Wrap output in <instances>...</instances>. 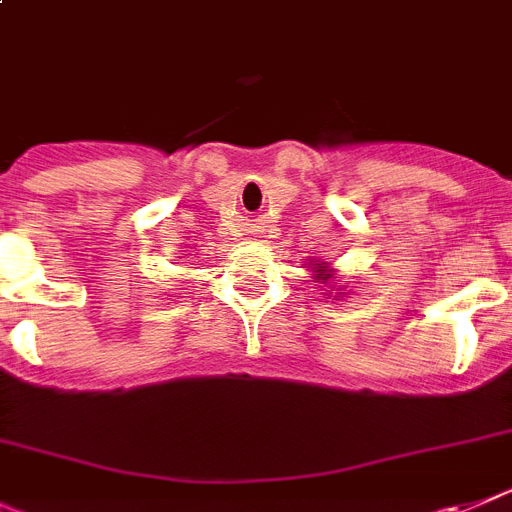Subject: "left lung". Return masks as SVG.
<instances>
[{
    "label": "left lung",
    "mask_w": 512,
    "mask_h": 512,
    "mask_svg": "<svg viewBox=\"0 0 512 512\" xmlns=\"http://www.w3.org/2000/svg\"><path fill=\"white\" fill-rule=\"evenodd\" d=\"M319 277H322V280H327V277H329V274H319Z\"/></svg>",
    "instance_id": "left-lung-1"
}]
</instances>
